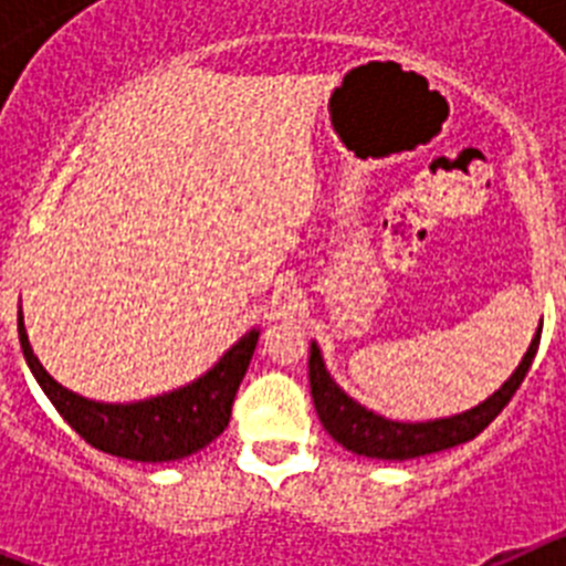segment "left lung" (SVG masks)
I'll use <instances>...</instances> for the list:
<instances>
[{
  "label": "left lung",
  "instance_id": "left-lung-1",
  "mask_svg": "<svg viewBox=\"0 0 566 566\" xmlns=\"http://www.w3.org/2000/svg\"><path fill=\"white\" fill-rule=\"evenodd\" d=\"M538 339H542V326H538L536 337L530 343L527 354L522 357L516 371L510 374L507 382L493 397H488L476 408H470V411L457 413V417L431 419V422H394V419L379 417V413L368 411L359 402H354L334 382L332 374L326 371V363H323V354H319L317 343H312L308 382H312L314 408H317L319 422L332 433V439H337L345 451L357 453V457L405 462V459L448 451V448H457V444L476 439L502 413L504 405L513 399V394L518 391V385L527 377L533 357L538 352Z\"/></svg>",
  "mask_w": 566,
  "mask_h": 566
}]
</instances>
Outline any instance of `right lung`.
Here are the masks:
<instances>
[{
    "mask_svg": "<svg viewBox=\"0 0 566 566\" xmlns=\"http://www.w3.org/2000/svg\"><path fill=\"white\" fill-rule=\"evenodd\" d=\"M258 337V328L243 334L203 377L184 385L178 391L142 399V402L113 405L78 397L44 371L30 348L22 308H19V343H22L24 359L64 422L98 451L133 459V462H175V459L192 457L207 448L214 437H221L232 417L234 394L252 363Z\"/></svg>",
    "mask_w": 566,
    "mask_h": 566,
    "instance_id": "right-lung-1",
    "label": "right lung"
}]
</instances>
